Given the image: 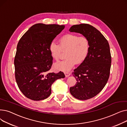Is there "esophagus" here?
Segmentation results:
<instances>
[{
    "mask_svg": "<svg viewBox=\"0 0 127 127\" xmlns=\"http://www.w3.org/2000/svg\"><path fill=\"white\" fill-rule=\"evenodd\" d=\"M64 74H65V76L66 77H68L70 74V73L69 72H67V71H65V72H64Z\"/></svg>",
    "mask_w": 127,
    "mask_h": 127,
    "instance_id": "obj_1",
    "label": "esophagus"
}]
</instances>
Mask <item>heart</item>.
Masks as SVG:
<instances>
[{"mask_svg":"<svg viewBox=\"0 0 127 127\" xmlns=\"http://www.w3.org/2000/svg\"><path fill=\"white\" fill-rule=\"evenodd\" d=\"M59 44L52 41L49 46L51 57L58 61L63 51H66V58L62 61L56 63V69L62 71H68L76 64H80L87 57L90 50V41L84 36H79L74 34H65L59 39Z\"/></svg>","mask_w":127,"mask_h":127,"instance_id":"b5f03b06","label":"heart"}]
</instances>
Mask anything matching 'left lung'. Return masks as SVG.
<instances>
[{
	"label": "left lung",
	"instance_id": "obj_1",
	"mask_svg": "<svg viewBox=\"0 0 127 127\" xmlns=\"http://www.w3.org/2000/svg\"><path fill=\"white\" fill-rule=\"evenodd\" d=\"M70 32L81 33L90 41V50L84 61L72 72L77 83L70 94L79 100L96 96L104 88L110 74L111 55L109 43L101 32L86 24L73 25Z\"/></svg>",
	"mask_w": 127,
	"mask_h": 127
}]
</instances>
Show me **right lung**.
I'll return each mask as SVG.
<instances>
[{"label": "right lung", "instance_id": "obj_1", "mask_svg": "<svg viewBox=\"0 0 127 127\" xmlns=\"http://www.w3.org/2000/svg\"><path fill=\"white\" fill-rule=\"evenodd\" d=\"M63 25L36 24L19 39L14 58L15 77L18 88L33 100L48 97L51 85L65 77L63 72H50L53 58L50 43L64 28Z\"/></svg>", "mask_w": 127, "mask_h": 127}]
</instances>
